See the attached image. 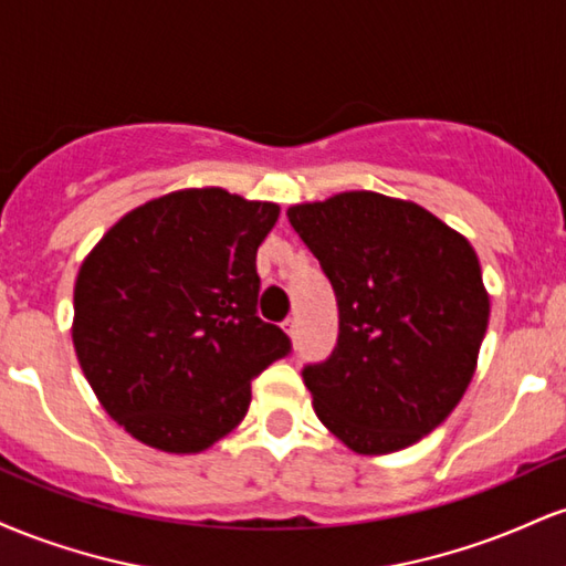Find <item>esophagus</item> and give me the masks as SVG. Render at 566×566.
<instances>
[{"instance_id":"1","label":"esophagus","mask_w":566,"mask_h":566,"mask_svg":"<svg viewBox=\"0 0 566 566\" xmlns=\"http://www.w3.org/2000/svg\"><path fill=\"white\" fill-rule=\"evenodd\" d=\"M282 327H284V333H287V335L292 337V343H297V335H301V329H297V319H295V316H290V319L284 322Z\"/></svg>"}]
</instances>
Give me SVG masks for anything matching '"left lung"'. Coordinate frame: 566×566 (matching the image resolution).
Returning a JSON list of instances; mask_svg holds the SVG:
<instances>
[{
  "mask_svg": "<svg viewBox=\"0 0 566 566\" xmlns=\"http://www.w3.org/2000/svg\"><path fill=\"white\" fill-rule=\"evenodd\" d=\"M287 218L340 314L329 359L303 369L316 418L359 454L405 450L444 423L476 369L490 322L476 252L415 201L375 191Z\"/></svg>",
  "mask_w": 566,
  "mask_h": 566,
  "instance_id": "1",
  "label": "left lung"
}]
</instances>
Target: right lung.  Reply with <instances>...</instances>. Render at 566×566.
Here are the masks:
<instances>
[{
	"label": "right lung",
	"instance_id": "obj_1",
	"mask_svg": "<svg viewBox=\"0 0 566 566\" xmlns=\"http://www.w3.org/2000/svg\"><path fill=\"white\" fill-rule=\"evenodd\" d=\"M274 201L184 188L146 201L84 258L74 287L76 359L129 437L191 454L242 423L252 378L292 350L258 316V247Z\"/></svg>",
	"mask_w": 566,
	"mask_h": 566
}]
</instances>
